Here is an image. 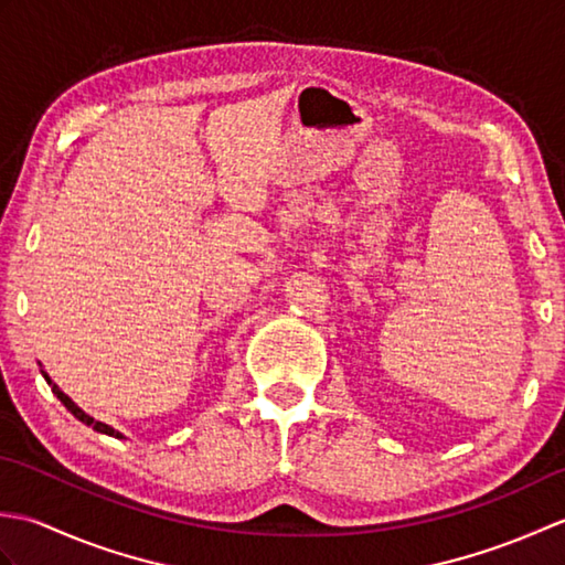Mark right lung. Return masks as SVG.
Masks as SVG:
<instances>
[{"mask_svg":"<svg viewBox=\"0 0 565 565\" xmlns=\"http://www.w3.org/2000/svg\"><path fill=\"white\" fill-rule=\"evenodd\" d=\"M41 374H43V379L47 381V386H51V388H53V393H55V395H57V398H60V403H63V405L67 407V411H70L72 415H75V417L79 419V423H84V425H89L92 429H97V431H102V435H109V437H116V439H126V437L121 435V431H118V429H114L111 425H104V423H99V419H94L92 415H87V413H84V411H82V407H79L77 403H72V398H70V395H65L63 391H60V388L55 386V383L51 381V376H47L43 369H41Z\"/></svg>","mask_w":565,"mask_h":565,"instance_id":"right-lung-1","label":"right lung"}]
</instances>
